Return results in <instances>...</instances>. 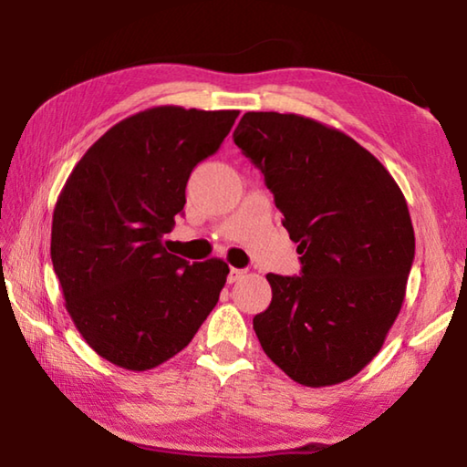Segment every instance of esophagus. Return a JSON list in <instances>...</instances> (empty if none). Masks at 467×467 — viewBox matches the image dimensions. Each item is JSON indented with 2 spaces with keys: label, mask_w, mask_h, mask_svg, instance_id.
<instances>
[{
  "label": "esophagus",
  "mask_w": 467,
  "mask_h": 467,
  "mask_svg": "<svg viewBox=\"0 0 467 467\" xmlns=\"http://www.w3.org/2000/svg\"><path fill=\"white\" fill-rule=\"evenodd\" d=\"M244 274H247V272L239 270V267H231V272H228V282H231V284L233 282H239Z\"/></svg>",
  "instance_id": "esophagus-1"
}]
</instances>
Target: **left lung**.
<instances>
[{"mask_svg":"<svg viewBox=\"0 0 467 467\" xmlns=\"http://www.w3.org/2000/svg\"><path fill=\"white\" fill-rule=\"evenodd\" d=\"M233 138L300 255V275L267 274L259 344L292 381L342 383L381 350L404 303L414 262L404 193L358 141L309 117L244 113Z\"/></svg>","mask_w":467,"mask_h":467,"instance_id":"1","label":"left lung"}]
</instances>
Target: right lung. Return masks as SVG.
Masks as SVG:
<instances>
[{"mask_svg": "<svg viewBox=\"0 0 467 467\" xmlns=\"http://www.w3.org/2000/svg\"><path fill=\"white\" fill-rule=\"evenodd\" d=\"M239 110L154 107L113 125L76 164L55 203L51 262L66 309L99 357L148 370L192 342L224 288L223 259L162 247L192 171Z\"/></svg>", "mask_w": 467, "mask_h": 467, "instance_id": "add662e5", "label": "right lung"}]
</instances>
